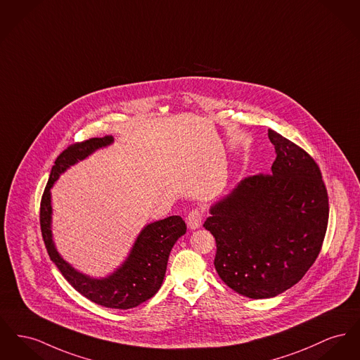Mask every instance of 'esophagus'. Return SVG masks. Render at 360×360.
<instances>
[{"mask_svg":"<svg viewBox=\"0 0 360 360\" xmlns=\"http://www.w3.org/2000/svg\"><path fill=\"white\" fill-rule=\"evenodd\" d=\"M202 216H204V212L201 211V210H198V208L191 210V211L189 212V214H188V217H186V221H188V226L191 227V230H195V229H198V227L201 226V223H202Z\"/></svg>","mask_w":360,"mask_h":360,"instance_id":"esophagus-1","label":"esophagus"}]
</instances>
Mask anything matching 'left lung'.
Masks as SVG:
<instances>
[{
	"label": "left lung",
	"mask_w": 360,
	"mask_h": 360,
	"mask_svg": "<svg viewBox=\"0 0 360 360\" xmlns=\"http://www.w3.org/2000/svg\"><path fill=\"white\" fill-rule=\"evenodd\" d=\"M272 174L245 178L214 204L204 227L216 240L214 268L235 292L272 297L296 284L317 259L329 220V197L316 160L268 130Z\"/></svg>",
	"instance_id": "left-lung-1"
}]
</instances>
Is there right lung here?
<instances>
[{"label": "right lung", "mask_w": 360, "mask_h": 360, "mask_svg": "<svg viewBox=\"0 0 360 360\" xmlns=\"http://www.w3.org/2000/svg\"><path fill=\"white\" fill-rule=\"evenodd\" d=\"M111 143L112 137L110 136L94 137L80 143H73L58 155L43 191L39 221L47 253L68 283L77 292L96 304L127 310L147 302L159 291L166 275L169 252L176 239L186 233V224L182 217L169 216L148 224L139 235L125 264L114 275L103 280L89 278L66 264L54 248L50 230V189L53 184L69 166L84 159L95 149L106 147Z\"/></svg>", "instance_id": "obj_1"}]
</instances>
